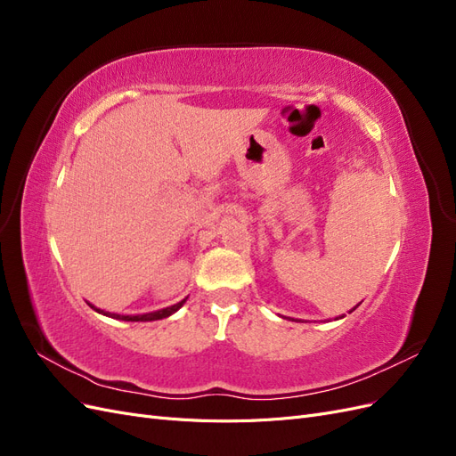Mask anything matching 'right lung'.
<instances>
[{
  "label": "right lung",
  "mask_w": 456,
  "mask_h": 456,
  "mask_svg": "<svg viewBox=\"0 0 456 456\" xmlns=\"http://www.w3.org/2000/svg\"><path fill=\"white\" fill-rule=\"evenodd\" d=\"M184 302H186V298L181 300V302H176V305H173L169 308H163V310H158V312H150V314H142V315H119V314H110V312H102V310H96V308L94 310L99 312V314L108 315V317H116V320H123V322H154V320H163V317H169L171 314H175L178 308H181Z\"/></svg>",
  "instance_id": "add662e5"
}]
</instances>
